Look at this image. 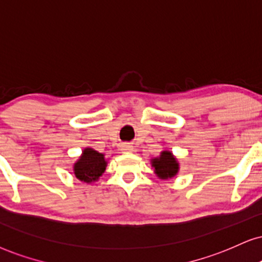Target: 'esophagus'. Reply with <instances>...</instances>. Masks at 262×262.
Listing matches in <instances>:
<instances>
[{
    "mask_svg": "<svg viewBox=\"0 0 262 262\" xmlns=\"http://www.w3.org/2000/svg\"><path fill=\"white\" fill-rule=\"evenodd\" d=\"M122 151H123V152L133 151V145L129 144V142H124V144L122 145Z\"/></svg>",
    "mask_w": 262,
    "mask_h": 262,
    "instance_id": "esophagus-1",
    "label": "esophagus"
}]
</instances>
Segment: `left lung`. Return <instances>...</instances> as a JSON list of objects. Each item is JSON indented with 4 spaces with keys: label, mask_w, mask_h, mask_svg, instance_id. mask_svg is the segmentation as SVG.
<instances>
[{
    "label": "left lung",
    "mask_w": 262,
    "mask_h": 262,
    "mask_svg": "<svg viewBox=\"0 0 262 262\" xmlns=\"http://www.w3.org/2000/svg\"><path fill=\"white\" fill-rule=\"evenodd\" d=\"M152 167H155L156 173L162 179L173 178L177 175L179 164L169 151H163L158 158L152 161Z\"/></svg>",
    "instance_id": "left-lung-1"
}]
</instances>
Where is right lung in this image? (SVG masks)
Masks as SVG:
<instances>
[{
	"label": "right lung",
	"mask_w": 262,
	"mask_h": 262,
	"mask_svg": "<svg viewBox=\"0 0 262 262\" xmlns=\"http://www.w3.org/2000/svg\"><path fill=\"white\" fill-rule=\"evenodd\" d=\"M106 168V161L104 155L92 148H85L81 158L76 162L74 170L76 178L84 183L95 181L104 173Z\"/></svg>",
	"instance_id": "obj_1"
}]
</instances>
